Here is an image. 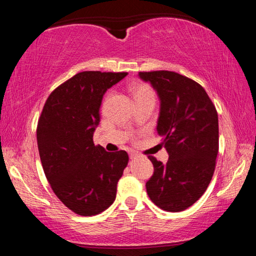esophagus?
Listing matches in <instances>:
<instances>
[{"label": "esophagus", "mask_w": 256, "mask_h": 256, "mask_svg": "<svg viewBox=\"0 0 256 256\" xmlns=\"http://www.w3.org/2000/svg\"><path fill=\"white\" fill-rule=\"evenodd\" d=\"M138 157V154H136V152H131V154H130V158H131V159H136Z\"/></svg>", "instance_id": "1"}]
</instances>
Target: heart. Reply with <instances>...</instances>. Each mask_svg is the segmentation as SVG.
<instances>
[{
  "label": "heart",
  "mask_w": 256,
  "mask_h": 256,
  "mask_svg": "<svg viewBox=\"0 0 256 256\" xmlns=\"http://www.w3.org/2000/svg\"><path fill=\"white\" fill-rule=\"evenodd\" d=\"M132 94L134 100L142 99L146 97H154V92L148 84H136L132 86Z\"/></svg>",
  "instance_id": "obj_1"
}]
</instances>
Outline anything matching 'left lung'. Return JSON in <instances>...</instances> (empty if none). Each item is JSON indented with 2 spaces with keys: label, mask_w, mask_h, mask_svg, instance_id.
<instances>
[{
  "label": "left lung",
  "mask_w": 256,
  "mask_h": 256,
  "mask_svg": "<svg viewBox=\"0 0 256 256\" xmlns=\"http://www.w3.org/2000/svg\"><path fill=\"white\" fill-rule=\"evenodd\" d=\"M160 100L157 133L170 158L166 164L152 156L154 172L146 193L156 206L180 212L194 204L210 184L219 149L218 114L206 90L172 71L138 72Z\"/></svg>",
  "instance_id": "8db88e82"
}]
</instances>
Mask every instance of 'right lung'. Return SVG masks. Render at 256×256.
Returning a JSON list of instances; mask_svg holds the SVG:
<instances>
[{
	"label": "right lung",
	"mask_w": 256,
	"mask_h": 256,
	"mask_svg": "<svg viewBox=\"0 0 256 256\" xmlns=\"http://www.w3.org/2000/svg\"><path fill=\"white\" fill-rule=\"evenodd\" d=\"M126 72L84 71L58 86L42 108L37 144L46 178L63 204L80 216L110 208L128 162L126 151L94 144L104 94Z\"/></svg>",
	"instance_id": "obj_1"
}]
</instances>
